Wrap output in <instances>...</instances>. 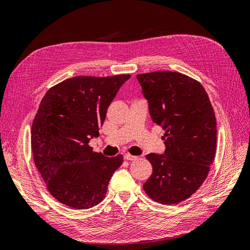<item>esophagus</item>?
Masks as SVG:
<instances>
[{
  "label": "esophagus",
  "instance_id": "esophagus-1",
  "mask_svg": "<svg viewBox=\"0 0 250 250\" xmlns=\"http://www.w3.org/2000/svg\"><path fill=\"white\" fill-rule=\"evenodd\" d=\"M137 156H134V155H130V154H125L124 155V160L125 161H135V160H137Z\"/></svg>",
  "mask_w": 250,
  "mask_h": 250
}]
</instances>
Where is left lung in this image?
Masks as SVG:
<instances>
[{"mask_svg":"<svg viewBox=\"0 0 250 250\" xmlns=\"http://www.w3.org/2000/svg\"><path fill=\"white\" fill-rule=\"evenodd\" d=\"M152 121L165 130L164 154L146 156L153 172L143 186L151 199L176 204L206 180L216 153L214 108L201 83L185 74L160 71L139 74Z\"/></svg>","mask_w":250,"mask_h":250,"instance_id":"8db88e82","label":"left lung"}]
</instances>
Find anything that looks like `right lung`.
I'll use <instances>...</instances> for the list:
<instances>
[{
    "mask_svg": "<svg viewBox=\"0 0 250 250\" xmlns=\"http://www.w3.org/2000/svg\"><path fill=\"white\" fill-rule=\"evenodd\" d=\"M131 76H76L43 96L31 127L34 163L51 195L65 206L85 209L100 203L123 155L93 151L109 104Z\"/></svg>",
    "mask_w": 250,
    "mask_h": 250,
    "instance_id": "right-lung-1",
    "label": "right lung"
}]
</instances>
